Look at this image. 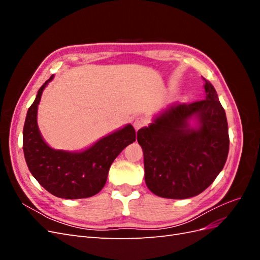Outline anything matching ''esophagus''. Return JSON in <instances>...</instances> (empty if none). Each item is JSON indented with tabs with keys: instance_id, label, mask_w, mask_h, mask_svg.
Here are the masks:
<instances>
[{
	"instance_id": "1",
	"label": "esophagus",
	"mask_w": 260,
	"mask_h": 260,
	"mask_svg": "<svg viewBox=\"0 0 260 260\" xmlns=\"http://www.w3.org/2000/svg\"><path fill=\"white\" fill-rule=\"evenodd\" d=\"M145 124H146V120L143 117H138V118H136L135 121H133V127L136 128V130H139L142 127H144Z\"/></svg>"
}]
</instances>
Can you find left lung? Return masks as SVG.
I'll return each mask as SVG.
<instances>
[{
  "instance_id": "obj_1",
  "label": "left lung",
  "mask_w": 260,
  "mask_h": 260,
  "mask_svg": "<svg viewBox=\"0 0 260 260\" xmlns=\"http://www.w3.org/2000/svg\"><path fill=\"white\" fill-rule=\"evenodd\" d=\"M203 79L205 100L172 104L138 131L145 183L160 198L183 200L199 195L225 164L230 143L225 112L214 85ZM192 116L198 119V128L189 127Z\"/></svg>"
}]
</instances>
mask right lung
Segmentation results:
<instances>
[{
    "mask_svg": "<svg viewBox=\"0 0 260 260\" xmlns=\"http://www.w3.org/2000/svg\"><path fill=\"white\" fill-rule=\"evenodd\" d=\"M49 80L38 91L28 109L22 132V148L27 166L46 191L60 199H86L104 187L108 170L122 149L136 141V131L127 124L79 153L57 151L44 142L37 123L38 105Z\"/></svg>",
    "mask_w": 260,
    "mask_h": 260,
    "instance_id": "1",
    "label": "right lung"
}]
</instances>
